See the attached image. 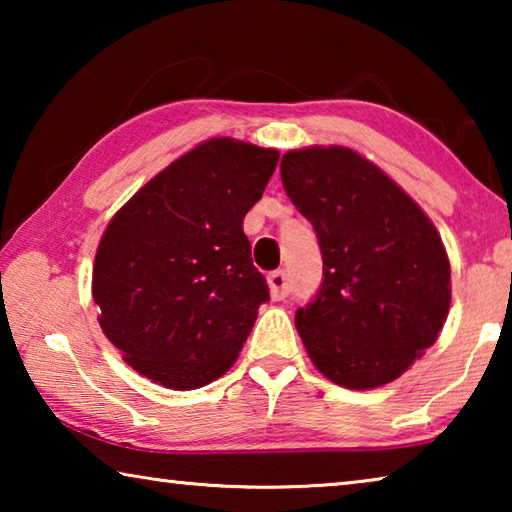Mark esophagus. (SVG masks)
<instances>
[{"mask_svg":"<svg viewBox=\"0 0 512 512\" xmlns=\"http://www.w3.org/2000/svg\"><path fill=\"white\" fill-rule=\"evenodd\" d=\"M268 287H271L273 300H284L291 293L289 275L284 271H273L271 275H268Z\"/></svg>","mask_w":512,"mask_h":512,"instance_id":"obj_1","label":"esophagus"}]
</instances>
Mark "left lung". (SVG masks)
Wrapping results in <instances>:
<instances>
[{
	"label": "left lung",
	"instance_id": "1",
	"mask_svg": "<svg viewBox=\"0 0 512 512\" xmlns=\"http://www.w3.org/2000/svg\"><path fill=\"white\" fill-rule=\"evenodd\" d=\"M282 185L314 225L323 282L296 311L311 361L366 391L436 343L449 311V259L436 228L384 171L343 146L282 158Z\"/></svg>",
	"mask_w": 512,
	"mask_h": 512
}]
</instances>
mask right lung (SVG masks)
I'll return each instance as SVG.
<instances>
[{"label": "right lung", "mask_w": 512, "mask_h": 512, "mask_svg": "<svg viewBox=\"0 0 512 512\" xmlns=\"http://www.w3.org/2000/svg\"><path fill=\"white\" fill-rule=\"evenodd\" d=\"M277 158L228 137L207 140L146 183L106 228L92 275L99 325L155 384L194 391L237 361L271 298L241 223Z\"/></svg>", "instance_id": "obj_1"}]
</instances>
